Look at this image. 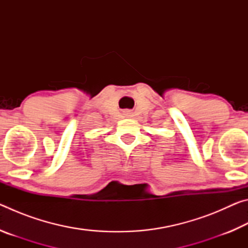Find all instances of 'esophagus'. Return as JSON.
Listing matches in <instances>:
<instances>
[{
	"label": "esophagus",
	"instance_id": "obj_1",
	"mask_svg": "<svg viewBox=\"0 0 248 248\" xmlns=\"http://www.w3.org/2000/svg\"><path fill=\"white\" fill-rule=\"evenodd\" d=\"M124 116L125 117H130V116H131V112H130V111H124Z\"/></svg>",
	"mask_w": 248,
	"mask_h": 248
}]
</instances>
